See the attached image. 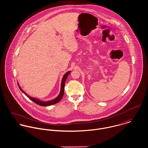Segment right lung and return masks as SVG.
<instances>
[{"mask_svg":"<svg viewBox=\"0 0 148 148\" xmlns=\"http://www.w3.org/2000/svg\"><path fill=\"white\" fill-rule=\"evenodd\" d=\"M71 71H69L68 72H66L64 75L63 77V79H62V85H61V90H60V94L59 95V96L54 100H51V101H40L39 100V99H36L35 98H33V97H31L30 96H29L27 94H26L22 89H21V86L19 85L18 84V86H19V89L21 90V92H23L31 100H32V101H34L35 103L37 104L38 105H39L40 106H51V105H53V104H55L58 103H59L62 99L63 96L64 95V85H65V81H66V79L68 77V76L69 75Z\"/></svg>","mask_w":148,"mask_h":148,"instance_id":"obj_1","label":"right lung"}]
</instances>
